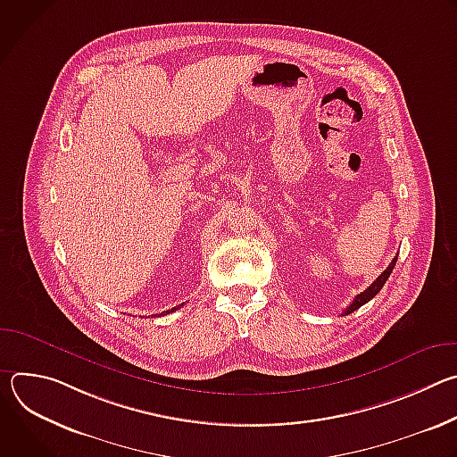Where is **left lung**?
<instances>
[{
    "label": "left lung",
    "mask_w": 457,
    "mask_h": 457,
    "mask_svg": "<svg viewBox=\"0 0 457 457\" xmlns=\"http://www.w3.org/2000/svg\"><path fill=\"white\" fill-rule=\"evenodd\" d=\"M396 260H398V256H395V258H393V262L388 264V268H386V270H385V271H383V273H381V275H379V277H378V278H376V280H374V282H372V284H370L363 293H360V295L353 300V303L344 311V316H345V314H351V312H353V311H356V309H360L361 305H365L369 300H372V298L379 293V289L385 286V282H386V278L390 277V273H393V270H395V266H396Z\"/></svg>",
    "instance_id": "1"
}]
</instances>
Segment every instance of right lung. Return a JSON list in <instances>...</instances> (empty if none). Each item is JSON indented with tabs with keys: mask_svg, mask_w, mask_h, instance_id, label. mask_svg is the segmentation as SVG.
<instances>
[{
	"mask_svg": "<svg viewBox=\"0 0 457 457\" xmlns=\"http://www.w3.org/2000/svg\"><path fill=\"white\" fill-rule=\"evenodd\" d=\"M175 309H179V307H173V309H171V312H173ZM161 314H162V316H164V314H170V311H164V312H161ZM154 316H157V314H154Z\"/></svg>",
	"mask_w": 457,
	"mask_h": 457,
	"instance_id": "right-lung-1",
	"label": "right lung"
}]
</instances>
